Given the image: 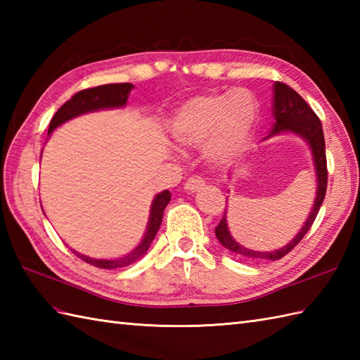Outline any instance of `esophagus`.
<instances>
[{"label":"esophagus","mask_w":360,"mask_h":360,"mask_svg":"<svg viewBox=\"0 0 360 360\" xmlns=\"http://www.w3.org/2000/svg\"><path fill=\"white\" fill-rule=\"evenodd\" d=\"M204 184H205V182H204V179L201 178V176H192V178H188V179L186 181L184 188H186V192L193 193V192H196V190L202 188Z\"/></svg>","instance_id":"esophagus-1"}]
</instances>
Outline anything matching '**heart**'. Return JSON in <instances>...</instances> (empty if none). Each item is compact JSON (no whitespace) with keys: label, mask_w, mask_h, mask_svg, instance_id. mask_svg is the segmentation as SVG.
Segmentation results:
<instances>
[{"label":"heart","mask_w":360,"mask_h":360,"mask_svg":"<svg viewBox=\"0 0 360 360\" xmlns=\"http://www.w3.org/2000/svg\"><path fill=\"white\" fill-rule=\"evenodd\" d=\"M258 119L255 97L246 89L192 97L176 111L170 133L182 147H201L213 162H226L246 147Z\"/></svg>","instance_id":"b5f03b06"}]
</instances>
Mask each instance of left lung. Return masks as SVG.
I'll list each match as a JSON object with an SVG mask.
<instances>
[{
  "mask_svg": "<svg viewBox=\"0 0 360 360\" xmlns=\"http://www.w3.org/2000/svg\"><path fill=\"white\" fill-rule=\"evenodd\" d=\"M272 114L275 117L274 128L271 129V137L278 133H295L309 143L312 158H314V165L317 172V196L314 201V207H312L307 223L302 227V231L295 235V238L286 244L285 248L274 252H257L250 250L248 248H243L241 244L236 243L231 232L227 229V219H226V210L223 219L215 227V235L226 249L233 252L235 255H241L246 258H255V259H280L288 255L298 243L303 240V236L311 229L312 223L317 217L322 205L325 195H326V186H328V168H326V153H325V137L322 129V122L317 117V114L312 111L311 106L304 102V98L294 91L286 83L275 82L274 83V105H272Z\"/></svg>",
  "mask_w": 360,
  "mask_h": 360,
  "instance_id": "1",
  "label": "left lung"
}]
</instances>
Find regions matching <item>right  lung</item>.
Masks as SVG:
<instances>
[{"label": "right lung", "instance_id": "obj_1", "mask_svg": "<svg viewBox=\"0 0 360 360\" xmlns=\"http://www.w3.org/2000/svg\"><path fill=\"white\" fill-rule=\"evenodd\" d=\"M131 89H133L131 83H110V85H102V86H94V88L79 91L77 94H74L70 101L60 106L58 111L53 114L48 133H52L58 125L65 124L66 120H70L75 116H80V114L124 106L127 103L128 94ZM170 200H172V195L168 190H164L162 193L156 195V198L153 200V204H151L148 227H147V232H145L143 240L139 246L129 252L128 255H124L122 258H114V259H97V258H89L86 255L77 254L75 250L72 252L79 258H82L85 263L101 267V269H116V267H124L137 262L141 257L147 254L151 241L155 240V236L160 227V223H162L164 210L167 207V204L170 202Z\"/></svg>", "mask_w": 360, "mask_h": 360}]
</instances>
